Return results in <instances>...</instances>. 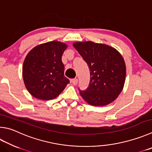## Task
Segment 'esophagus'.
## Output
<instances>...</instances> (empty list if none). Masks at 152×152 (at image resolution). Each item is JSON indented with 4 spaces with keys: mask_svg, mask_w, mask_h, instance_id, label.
<instances>
[{
    "mask_svg": "<svg viewBox=\"0 0 152 152\" xmlns=\"http://www.w3.org/2000/svg\"><path fill=\"white\" fill-rule=\"evenodd\" d=\"M71 82L72 83L73 85H76L77 83H78V79L77 78H74L71 80Z\"/></svg>",
    "mask_w": 152,
    "mask_h": 152,
    "instance_id": "1",
    "label": "esophagus"
}]
</instances>
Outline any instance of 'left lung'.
<instances>
[{"mask_svg": "<svg viewBox=\"0 0 152 152\" xmlns=\"http://www.w3.org/2000/svg\"><path fill=\"white\" fill-rule=\"evenodd\" d=\"M73 46L90 71L89 86L80 90L82 98L94 106L112 103L122 91L126 80V67L122 55L112 46L91 41L76 42Z\"/></svg>", "mask_w": 152, "mask_h": 152, "instance_id": "obj_1", "label": "left lung"}]
</instances>
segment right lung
<instances>
[{"label": "right lung", "instance_id": "add662e5", "mask_svg": "<svg viewBox=\"0 0 152 152\" xmlns=\"http://www.w3.org/2000/svg\"><path fill=\"white\" fill-rule=\"evenodd\" d=\"M67 47L66 44L54 40L35 46L26 55L23 66V80L33 97L52 100L70 83L64 76L62 61Z\"/></svg>", "mask_w": 152, "mask_h": 152}]
</instances>
